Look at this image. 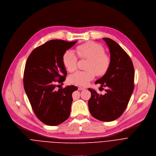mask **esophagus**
I'll list each match as a JSON object with an SVG mask.
<instances>
[{
	"mask_svg": "<svg viewBox=\"0 0 156 156\" xmlns=\"http://www.w3.org/2000/svg\"><path fill=\"white\" fill-rule=\"evenodd\" d=\"M78 90H85V88L83 87H82L79 86V87H78Z\"/></svg>",
	"mask_w": 156,
	"mask_h": 156,
	"instance_id": "esophagus-1",
	"label": "esophagus"
}]
</instances>
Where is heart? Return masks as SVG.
I'll return each mask as SVG.
<instances>
[{"mask_svg": "<svg viewBox=\"0 0 156 156\" xmlns=\"http://www.w3.org/2000/svg\"><path fill=\"white\" fill-rule=\"evenodd\" d=\"M77 55L81 58H87L86 71H79L69 77V80L75 84L85 86L94 79L96 73L105 74L111 65V58L105 53V50L101 45L90 42L77 46L76 48ZM78 57L73 50H67L63 56V63L69 72H74L77 68Z\"/></svg>", "mask_w": 156, "mask_h": 156, "instance_id": "obj_1", "label": "heart"}]
</instances>
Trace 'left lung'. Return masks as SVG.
Returning a JSON list of instances; mask_svg holds the SVG:
<instances>
[{"label":"left lung","mask_w":156,"mask_h":156,"mask_svg":"<svg viewBox=\"0 0 156 156\" xmlns=\"http://www.w3.org/2000/svg\"><path fill=\"white\" fill-rule=\"evenodd\" d=\"M110 52L111 65L95 83L106 87L105 95L91 88L88 109L95 119L111 122L119 118L126 109L134 89L135 71L132 59L124 50L109 38H103ZM100 87V88H101Z\"/></svg>","instance_id":"left-lung-1"}]
</instances>
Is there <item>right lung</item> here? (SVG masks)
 <instances>
[{
	"mask_svg": "<svg viewBox=\"0 0 156 156\" xmlns=\"http://www.w3.org/2000/svg\"><path fill=\"white\" fill-rule=\"evenodd\" d=\"M76 42L51 40L36 48L27 59L24 90L35 114L46 125L58 126L69 117L72 93L77 87L69 85L56 90L55 83L65 80L67 71L63 56Z\"/></svg>",
	"mask_w": 156,
	"mask_h": 156,
	"instance_id": "add662e5",
	"label": "right lung"
}]
</instances>
